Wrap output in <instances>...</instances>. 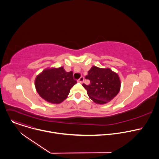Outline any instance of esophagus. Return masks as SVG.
<instances>
[{"label": "esophagus", "mask_w": 159, "mask_h": 159, "mask_svg": "<svg viewBox=\"0 0 159 159\" xmlns=\"http://www.w3.org/2000/svg\"><path fill=\"white\" fill-rule=\"evenodd\" d=\"M84 78L83 77H81L79 80H78V82L79 83H83L84 82Z\"/></svg>", "instance_id": "1"}]
</instances>
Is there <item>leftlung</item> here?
Listing matches in <instances>:
<instances>
[{"instance_id":"8db88e82","label":"left lung","mask_w":159,"mask_h":159,"mask_svg":"<svg viewBox=\"0 0 159 159\" xmlns=\"http://www.w3.org/2000/svg\"><path fill=\"white\" fill-rule=\"evenodd\" d=\"M90 81L89 85L83 84L90 99L95 103L104 104L111 101L119 93L121 81L118 74L109 68L102 69L93 66L85 76Z\"/></svg>"}]
</instances>
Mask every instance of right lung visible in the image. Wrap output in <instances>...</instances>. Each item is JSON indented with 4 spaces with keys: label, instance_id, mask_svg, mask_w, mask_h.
I'll use <instances>...</instances> for the list:
<instances>
[{
    "label": "right lung",
    "instance_id": "1",
    "mask_svg": "<svg viewBox=\"0 0 159 159\" xmlns=\"http://www.w3.org/2000/svg\"><path fill=\"white\" fill-rule=\"evenodd\" d=\"M34 84L40 97L50 103L60 104L68 97L77 81L72 71L67 72L61 66L43 70L36 76Z\"/></svg>",
    "mask_w": 159,
    "mask_h": 159
}]
</instances>
